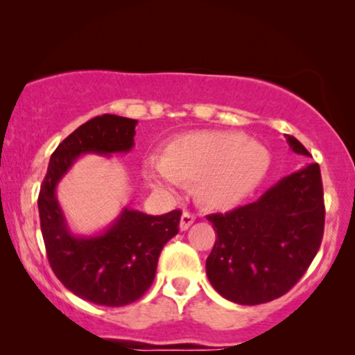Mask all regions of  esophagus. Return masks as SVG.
Returning <instances> with one entry per match:
<instances>
[{"mask_svg":"<svg viewBox=\"0 0 355 355\" xmlns=\"http://www.w3.org/2000/svg\"><path fill=\"white\" fill-rule=\"evenodd\" d=\"M193 221H196V215L191 211H184L181 216V223H179V227H181V231H186Z\"/></svg>","mask_w":355,"mask_h":355,"instance_id":"1","label":"esophagus"}]
</instances>
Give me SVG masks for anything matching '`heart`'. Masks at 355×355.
Masks as SVG:
<instances>
[{
  "label": "heart",
  "instance_id": "obj_1",
  "mask_svg": "<svg viewBox=\"0 0 355 355\" xmlns=\"http://www.w3.org/2000/svg\"><path fill=\"white\" fill-rule=\"evenodd\" d=\"M268 164V150L244 134L203 130L169 142L164 158L145 159L142 176L162 192H174L182 181H198L202 200L225 208L245 197L263 178Z\"/></svg>",
  "mask_w": 355,
  "mask_h": 355
}]
</instances>
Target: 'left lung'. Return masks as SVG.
I'll use <instances>...</instances> for the list:
<instances>
[{
  "mask_svg": "<svg viewBox=\"0 0 355 355\" xmlns=\"http://www.w3.org/2000/svg\"><path fill=\"white\" fill-rule=\"evenodd\" d=\"M293 152L307 148L286 135ZM207 220L216 232L207 276L216 293L241 305L284 295L302 278L322 244L324 230L320 166L309 164L270 187L257 202Z\"/></svg>",
  "mask_w": 355,
  "mask_h": 355,
  "instance_id": "obj_1",
  "label": "left lung"
}]
</instances>
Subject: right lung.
Here are the masks:
<instances>
[{
	"instance_id": "obj_1",
	"label": "right lung",
	"mask_w": 355,
	"mask_h": 355,
	"mask_svg": "<svg viewBox=\"0 0 355 355\" xmlns=\"http://www.w3.org/2000/svg\"><path fill=\"white\" fill-rule=\"evenodd\" d=\"M137 121L103 114L87 121L53 152L38 193L46 257L56 278L77 297L123 307L147 293L164 244L179 232L181 210L162 216L124 208L98 236H74L66 225L56 186L80 155L125 153L134 147Z\"/></svg>"
}]
</instances>
